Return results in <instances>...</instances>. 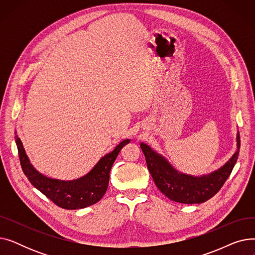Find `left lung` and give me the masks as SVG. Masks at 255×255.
I'll list each match as a JSON object with an SVG mask.
<instances>
[{
	"mask_svg": "<svg viewBox=\"0 0 255 255\" xmlns=\"http://www.w3.org/2000/svg\"><path fill=\"white\" fill-rule=\"evenodd\" d=\"M238 150L221 168L208 176L193 177L178 172L165 158L154 152L148 144L140 143L151 176L165 196L181 204H200L215 195L229 179L237 162L240 149V135L237 136Z\"/></svg>",
	"mask_w": 255,
	"mask_h": 255,
	"instance_id": "8db88e82",
	"label": "left lung"
}]
</instances>
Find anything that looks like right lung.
<instances>
[{
  "mask_svg": "<svg viewBox=\"0 0 255 255\" xmlns=\"http://www.w3.org/2000/svg\"><path fill=\"white\" fill-rule=\"evenodd\" d=\"M19 161L22 171L31 184L42 192L53 204L66 210L84 209L92 206L103 197L110 182V171L123 146L130 142L125 139L116 149L102 157L88 175L73 181L50 179L39 173L30 163L19 137L15 136Z\"/></svg>",
  "mask_w": 255,
  "mask_h": 255,
  "instance_id": "right-lung-1",
  "label": "right lung"
}]
</instances>
